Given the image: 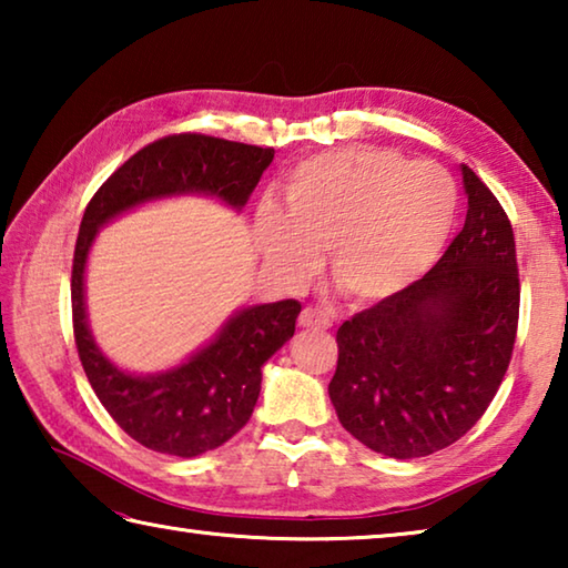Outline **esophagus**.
I'll return each instance as SVG.
<instances>
[{
    "label": "esophagus",
    "mask_w": 568,
    "mask_h": 568,
    "mask_svg": "<svg viewBox=\"0 0 568 568\" xmlns=\"http://www.w3.org/2000/svg\"><path fill=\"white\" fill-rule=\"evenodd\" d=\"M297 325H301V328H311V331H325V328H331L333 321L328 318V315H323L321 311H315V307H305V311L301 313V318H297Z\"/></svg>",
    "instance_id": "obj_1"
}]
</instances>
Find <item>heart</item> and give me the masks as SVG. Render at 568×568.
<instances>
[{"instance_id": "obj_1", "label": "heart", "mask_w": 568, "mask_h": 568, "mask_svg": "<svg viewBox=\"0 0 568 568\" xmlns=\"http://www.w3.org/2000/svg\"><path fill=\"white\" fill-rule=\"evenodd\" d=\"M456 213V185L444 168L406 162L386 148H341L287 172L283 210L257 207L255 235L287 285L311 281L325 247L341 293L371 305L408 291L434 267Z\"/></svg>"}]
</instances>
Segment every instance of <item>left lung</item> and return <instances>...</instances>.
<instances>
[{
    "label": "left lung",
    "mask_w": 568,
    "mask_h": 568,
    "mask_svg": "<svg viewBox=\"0 0 568 568\" xmlns=\"http://www.w3.org/2000/svg\"><path fill=\"white\" fill-rule=\"evenodd\" d=\"M468 213L444 257L408 291L345 321L328 386L343 428L390 458H420L476 426L511 361L518 323L514 230L460 165Z\"/></svg>",
    "instance_id": "obj_1"
}]
</instances>
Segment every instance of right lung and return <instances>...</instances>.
Here are the masks:
<instances>
[{
	"label": "right lung",
	"mask_w": 568,
	"mask_h": 568,
	"mask_svg": "<svg viewBox=\"0 0 568 568\" xmlns=\"http://www.w3.org/2000/svg\"><path fill=\"white\" fill-rule=\"evenodd\" d=\"M273 158V148L207 134H172L114 170L84 210L72 263L77 353L114 423L158 454L203 456L245 426L261 396V368L293 338L301 303L291 297L240 307L182 363L158 373H132L110 361L90 331L84 271L94 237L130 210L168 197L203 195L240 213Z\"/></svg>",
	"instance_id": "1"
}]
</instances>
